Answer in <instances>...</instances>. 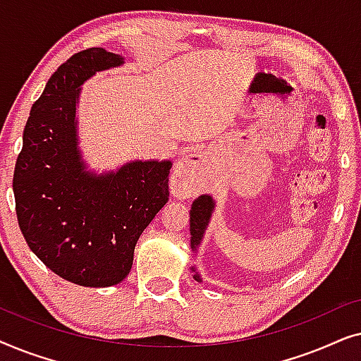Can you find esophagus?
<instances>
[{
    "instance_id": "obj_1",
    "label": "esophagus",
    "mask_w": 361,
    "mask_h": 361,
    "mask_svg": "<svg viewBox=\"0 0 361 361\" xmlns=\"http://www.w3.org/2000/svg\"><path fill=\"white\" fill-rule=\"evenodd\" d=\"M205 156L202 151H190L177 162L174 179L179 184L194 187L200 180V172L204 169Z\"/></svg>"
}]
</instances>
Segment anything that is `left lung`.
Returning a JSON list of instances; mask_svg holds the SVG:
<instances>
[{
  "label": "left lung",
  "instance_id": "1",
  "mask_svg": "<svg viewBox=\"0 0 361 361\" xmlns=\"http://www.w3.org/2000/svg\"><path fill=\"white\" fill-rule=\"evenodd\" d=\"M214 210H215V200L207 194L200 195L199 199L194 200V204H192V209H190V248L194 253H197L200 248V243H202V240H204L205 230L210 224V219H212V214H214ZM190 271L194 273V279L197 281V283H202V278H200L199 271H197L195 266H192Z\"/></svg>",
  "mask_w": 361,
  "mask_h": 361
}]
</instances>
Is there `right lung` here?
<instances>
[{"mask_svg": "<svg viewBox=\"0 0 361 361\" xmlns=\"http://www.w3.org/2000/svg\"><path fill=\"white\" fill-rule=\"evenodd\" d=\"M125 57L103 47L77 52L49 78L23 133L13 177L16 214L34 255L68 283L108 288L130 274L135 246L169 200L171 161L88 169L78 146L82 85Z\"/></svg>", "mask_w": 361, "mask_h": 361, "instance_id": "right-lung-1", "label": "right lung"}]
</instances>
